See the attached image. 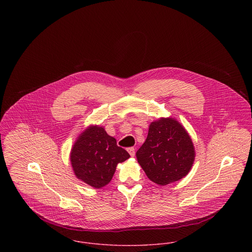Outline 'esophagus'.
<instances>
[{
  "mask_svg": "<svg viewBox=\"0 0 252 252\" xmlns=\"http://www.w3.org/2000/svg\"><path fill=\"white\" fill-rule=\"evenodd\" d=\"M127 150H128L129 154H130L132 157H134V156H135V154H136V151H135V148H134V147H129Z\"/></svg>",
  "mask_w": 252,
  "mask_h": 252,
  "instance_id": "1",
  "label": "esophagus"
}]
</instances>
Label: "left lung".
Instances as JSON below:
<instances>
[{"label":"left lung","instance_id":"left-lung-1","mask_svg":"<svg viewBox=\"0 0 252 252\" xmlns=\"http://www.w3.org/2000/svg\"><path fill=\"white\" fill-rule=\"evenodd\" d=\"M136 156L147 178L164 186L188 175L194 163L195 148L178 120L162 117L150 123L147 138Z\"/></svg>","mask_w":252,"mask_h":252}]
</instances>
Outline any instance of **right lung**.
<instances>
[{"instance_id": "1", "label": "right lung", "mask_w": 252, "mask_h": 252, "mask_svg": "<svg viewBox=\"0 0 252 252\" xmlns=\"http://www.w3.org/2000/svg\"><path fill=\"white\" fill-rule=\"evenodd\" d=\"M130 157L129 153L116 144L104 127L89 126L72 145L70 159L78 180L94 188H102L111 180L118 163Z\"/></svg>"}]
</instances>
